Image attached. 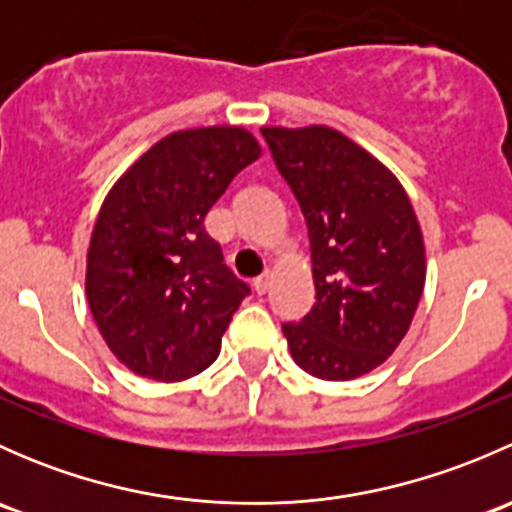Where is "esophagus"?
I'll return each instance as SVG.
<instances>
[{
    "instance_id": "34e87169",
    "label": "esophagus",
    "mask_w": 512,
    "mask_h": 512,
    "mask_svg": "<svg viewBox=\"0 0 512 512\" xmlns=\"http://www.w3.org/2000/svg\"><path fill=\"white\" fill-rule=\"evenodd\" d=\"M270 285H272V275H270V272H265V275L257 277L255 285H252V287H255L257 294H265L267 289H270Z\"/></svg>"
}]
</instances>
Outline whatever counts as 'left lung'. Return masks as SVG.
Masks as SVG:
<instances>
[{
    "mask_svg": "<svg viewBox=\"0 0 512 512\" xmlns=\"http://www.w3.org/2000/svg\"><path fill=\"white\" fill-rule=\"evenodd\" d=\"M297 198L312 252L314 307L285 324L294 364L352 381L406 337L426 285V247L404 185L366 148L329 126L262 128Z\"/></svg>",
    "mask_w": 512,
    "mask_h": 512,
    "instance_id": "1",
    "label": "left lung"
}]
</instances>
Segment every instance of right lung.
<instances>
[{
  "instance_id": "1",
  "label": "right lung",
  "mask_w": 512,
  "mask_h": 512,
  "mask_svg": "<svg viewBox=\"0 0 512 512\" xmlns=\"http://www.w3.org/2000/svg\"><path fill=\"white\" fill-rule=\"evenodd\" d=\"M262 146L242 126L175 131L103 198L86 252V299L123 366L156 381L208 369L250 292L230 275L203 218Z\"/></svg>"
}]
</instances>
